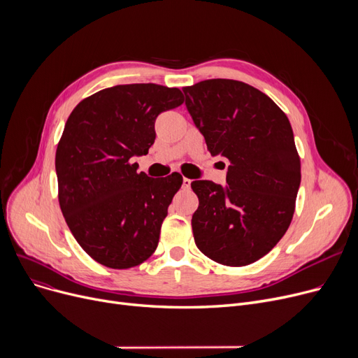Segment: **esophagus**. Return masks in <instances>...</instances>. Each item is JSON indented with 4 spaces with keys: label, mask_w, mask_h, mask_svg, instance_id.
Returning a JSON list of instances; mask_svg holds the SVG:
<instances>
[{
    "label": "esophagus",
    "mask_w": 358,
    "mask_h": 358,
    "mask_svg": "<svg viewBox=\"0 0 358 358\" xmlns=\"http://www.w3.org/2000/svg\"><path fill=\"white\" fill-rule=\"evenodd\" d=\"M190 185H192V180L190 178H182V187L184 189H190Z\"/></svg>",
    "instance_id": "34e87169"
}]
</instances>
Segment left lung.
I'll use <instances>...</instances> for the list:
<instances>
[{
	"label": "left lung",
	"instance_id": "8db88e82",
	"mask_svg": "<svg viewBox=\"0 0 358 358\" xmlns=\"http://www.w3.org/2000/svg\"><path fill=\"white\" fill-rule=\"evenodd\" d=\"M182 91L209 152L231 162L228 185L192 182L199 197L192 219L196 245L219 264H252L277 245L293 219L300 158L290 122L245 83L206 80Z\"/></svg>",
	"mask_w": 358,
	"mask_h": 358
}]
</instances>
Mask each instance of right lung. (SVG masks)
<instances>
[{
  "label": "right lung",
  "mask_w": 358,
  "mask_h": 358,
  "mask_svg": "<svg viewBox=\"0 0 358 358\" xmlns=\"http://www.w3.org/2000/svg\"><path fill=\"white\" fill-rule=\"evenodd\" d=\"M184 101L178 88L127 84L84 99L56 148L58 199L69 231L100 264L124 270L158 247L161 224L182 177L150 178L134 157L155 141V120Z\"/></svg>",
  "instance_id": "obj_1"
}]
</instances>
